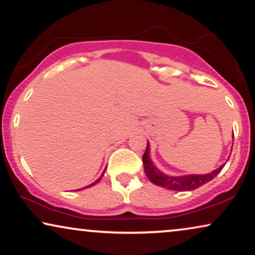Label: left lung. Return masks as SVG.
<instances>
[{
    "instance_id": "left-lung-1",
    "label": "left lung",
    "mask_w": 255,
    "mask_h": 255,
    "mask_svg": "<svg viewBox=\"0 0 255 255\" xmlns=\"http://www.w3.org/2000/svg\"><path fill=\"white\" fill-rule=\"evenodd\" d=\"M143 166L144 172L149 180L159 187L170 189V191L186 192V191H194V189L201 187L207 182L216 177L222 171L225 164H222L220 167L214 170L213 172L207 174H186V175H168L163 173L162 171L156 167V165L152 163L150 158V145L149 142L146 144V150L144 155L142 157Z\"/></svg>"
}]
</instances>
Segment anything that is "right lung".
<instances>
[{
	"instance_id": "1",
	"label": "right lung",
	"mask_w": 255,
	"mask_h": 255,
	"mask_svg": "<svg viewBox=\"0 0 255 255\" xmlns=\"http://www.w3.org/2000/svg\"><path fill=\"white\" fill-rule=\"evenodd\" d=\"M104 173H105V171H104V172H103V174H102V175H100V177H99L98 179H97V180H96L95 182H92V184H90V185H89V186H87V187H83V188H89V187H92V186H95L96 184H98V182H99L100 180H102V178L104 177ZM83 188H81V189H83ZM78 191H80V189H78Z\"/></svg>"
}]
</instances>
